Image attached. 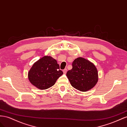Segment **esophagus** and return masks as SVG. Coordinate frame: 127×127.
<instances>
[{"label": "esophagus", "instance_id": "obj_1", "mask_svg": "<svg viewBox=\"0 0 127 127\" xmlns=\"http://www.w3.org/2000/svg\"><path fill=\"white\" fill-rule=\"evenodd\" d=\"M63 72L64 74H66V72H67V69H66V68H65V69H64L63 70Z\"/></svg>", "mask_w": 127, "mask_h": 127}]
</instances>
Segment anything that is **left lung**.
I'll use <instances>...</instances> for the list:
<instances>
[{"label": "left lung", "instance_id": "obj_1", "mask_svg": "<svg viewBox=\"0 0 127 127\" xmlns=\"http://www.w3.org/2000/svg\"><path fill=\"white\" fill-rule=\"evenodd\" d=\"M72 68L66 76L71 86L79 91L85 92L95 87L98 80L96 66L88 60L79 57L72 62Z\"/></svg>", "mask_w": 127, "mask_h": 127}]
</instances>
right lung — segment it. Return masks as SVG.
<instances>
[{
	"mask_svg": "<svg viewBox=\"0 0 127 127\" xmlns=\"http://www.w3.org/2000/svg\"><path fill=\"white\" fill-rule=\"evenodd\" d=\"M63 74L57 61L52 56H45L33 64L28 72V79L36 88L45 90L55 85Z\"/></svg>",
	"mask_w": 127,
	"mask_h": 127,
	"instance_id": "1",
	"label": "right lung"
}]
</instances>
